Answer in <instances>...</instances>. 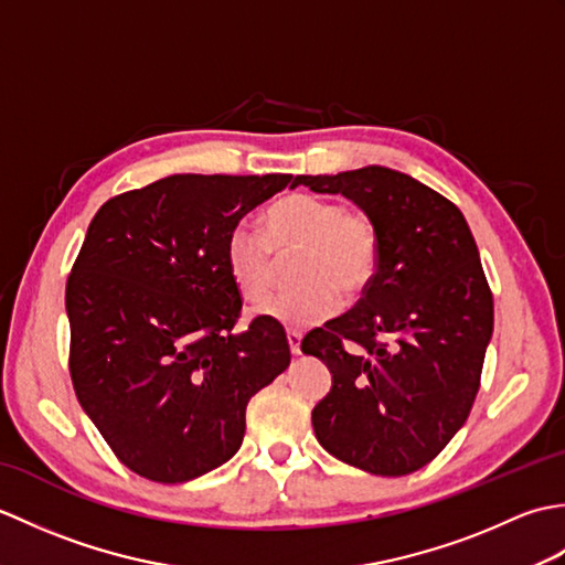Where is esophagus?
<instances>
[{"instance_id":"1","label":"esophagus","mask_w":565,"mask_h":565,"mask_svg":"<svg viewBox=\"0 0 565 565\" xmlns=\"http://www.w3.org/2000/svg\"><path fill=\"white\" fill-rule=\"evenodd\" d=\"M301 338L303 334L298 330H286V340H289V347H291V354L298 356L301 354Z\"/></svg>"}]
</instances>
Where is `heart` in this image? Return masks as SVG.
<instances>
[{
	"instance_id": "1",
	"label": "heart",
	"mask_w": 565,
	"mask_h": 565,
	"mask_svg": "<svg viewBox=\"0 0 565 565\" xmlns=\"http://www.w3.org/2000/svg\"><path fill=\"white\" fill-rule=\"evenodd\" d=\"M298 249L291 276L298 281L257 308L262 318L289 328L328 320L347 298L362 296L374 281L381 259L379 227L364 211L316 194L284 196L264 215L262 231L237 225L225 239V269L249 303L271 291L276 255Z\"/></svg>"
}]
</instances>
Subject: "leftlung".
I'll use <instances>...</instances> for the list:
<instances>
[{
	"instance_id": "8db88e82",
	"label": "left lung",
	"mask_w": 565,
	"mask_h": 565,
	"mask_svg": "<svg viewBox=\"0 0 565 565\" xmlns=\"http://www.w3.org/2000/svg\"><path fill=\"white\" fill-rule=\"evenodd\" d=\"M298 184L354 201L381 237L359 303L301 342L332 374L313 407L316 437L366 473L407 476L447 447L481 388L493 294L476 239L449 199L388 167L301 174Z\"/></svg>"
}]
</instances>
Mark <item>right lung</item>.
I'll return each mask as SVG.
<instances>
[{
  "mask_svg": "<svg viewBox=\"0 0 565 565\" xmlns=\"http://www.w3.org/2000/svg\"><path fill=\"white\" fill-rule=\"evenodd\" d=\"M291 174H172L109 199L65 286L70 376L116 459L154 483H184L239 449L252 395L291 364L286 332L255 318L225 239Z\"/></svg>",
  "mask_w": 565,
  "mask_h": 565,
  "instance_id": "add662e5",
  "label": "right lung"
}]
</instances>
